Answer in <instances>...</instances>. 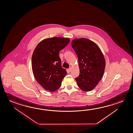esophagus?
<instances>
[{
	"label": "esophagus",
	"mask_w": 133,
	"mask_h": 133,
	"mask_svg": "<svg viewBox=\"0 0 133 133\" xmlns=\"http://www.w3.org/2000/svg\"><path fill=\"white\" fill-rule=\"evenodd\" d=\"M68 71H69V72H71V68H70L69 69H68Z\"/></svg>",
	"instance_id": "esophagus-1"
}]
</instances>
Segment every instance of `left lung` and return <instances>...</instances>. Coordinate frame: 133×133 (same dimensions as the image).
Here are the masks:
<instances>
[{"label": "left lung", "mask_w": 133, "mask_h": 133, "mask_svg": "<svg viewBox=\"0 0 133 133\" xmlns=\"http://www.w3.org/2000/svg\"><path fill=\"white\" fill-rule=\"evenodd\" d=\"M78 58L80 74L75 79L81 89L90 91L96 87L102 78L105 67V60L98 46L89 39L76 38L72 41Z\"/></svg>", "instance_id": "8db88e82"}]
</instances>
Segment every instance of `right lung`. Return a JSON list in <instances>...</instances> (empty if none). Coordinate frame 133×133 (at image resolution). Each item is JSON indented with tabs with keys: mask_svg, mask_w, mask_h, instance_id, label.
I'll use <instances>...</instances> for the list:
<instances>
[{
	"mask_svg": "<svg viewBox=\"0 0 133 133\" xmlns=\"http://www.w3.org/2000/svg\"><path fill=\"white\" fill-rule=\"evenodd\" d=\"M68 38L53 37L40 42L33 53L31 65L38 83L46 90L53 92L60 87L67 74L61 67L59 52L70 42Z\"/></svg>",
	"mask_w": 133,
	"mask_h": 133,
	"instance_id": "1",
	"label": "right lung"
}]
</instances>
